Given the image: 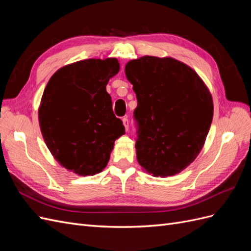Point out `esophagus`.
<instances>
[{
  "mask_svg": "<svg viewBox=\"0 0 251 251\" xmlns=\"http://www.w3.org/2000/svg\"><path fill=\"white\" fill-rule=\"evenodd\" d=\"M123 124H124V126L126 127V131H127L128 130V119L126 117L123 118Z\"/></svg>",
  "mask_w": 251,
  "mask_h": 251,
  "instance_id": "1",
  "label": "esophagus"
}]
</instances>
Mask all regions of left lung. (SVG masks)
<instances>
[{"instance_id": "8db88e82", "label": "left lung", "mask_w": 251, "mask_h": 251, "mask_svg": "<svg viewBox=\"0 0 251 251\" xmlns=\"http://www.w3.org/2000/svg\"><path fill=\"white\" fill-rule=\"evenodd\" d=\"M137 97L136 153L153 176H173L199 155L214 116L207 87L191 67L172 57L143 56L126 65Z\"/></svg>"}]
</instances>
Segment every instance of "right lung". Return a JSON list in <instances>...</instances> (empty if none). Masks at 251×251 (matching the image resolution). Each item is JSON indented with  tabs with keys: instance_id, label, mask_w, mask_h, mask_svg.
Here are the masks:
<instances>
[{
	"instance_id": "1",
	"label": "right lung",
	"mask_w": 251,
	"mask_h": 251,
	"mask_svg": "<svg viewBox=\"0 0 251 251\" xmlns=\"http://www.w3.org/2000/svg\"><path fill=\"white\" fill-rule=\"evenodd\" d=\"M118 71L116 58L79 60L60 68L45 88L39 109L44 140L59 164L80 176L100 173L125 134L105 89Z\"/></svg>"
}]
</instances>
